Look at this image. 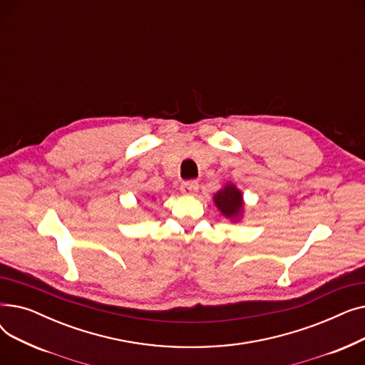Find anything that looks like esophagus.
<instances>
[{"label": "esophagus", "mask_w": 365, "mask_h": 365, "mask_svg": "<svg viewBox=\"0 0 365 365\" xmlns=\"http://www.w3.org/2000/svg\"><path fill=\"white\" fill-rule=\"evenodd\" d=\"M198 187H200V185L197 180H186L182 183L180 190L186 195H194L195 192H198Z\"/></svg>", "instance_id": "34e87169"}]
</instances>
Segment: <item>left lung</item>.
Returning <instances> with one entry per match:
<instances>
[{
    "instance_id": "left-lung-1",
    "label": "left lung",
    "mask_w": 365,
    "mask_h": 365,
    "mask_svg": "<svg viewBox=\"0 0 365 365\" xmlns=\"http://www.w3.org/2000/svg\"><path fill=\"white\" fill-rule=\"evenodd\" d=\"M215 202L226 217H235L242 207V195L234 185H226L215 195Z\"/></svg>"
}]
</instances>
